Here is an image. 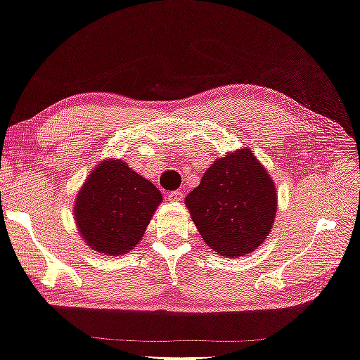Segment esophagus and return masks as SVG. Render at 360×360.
<instances>
[{
	"instance_id": "esophagus-1",
	"label": "esophagus",
	"mask_w": 360,
	"mask_h": 360,
	"mask_svg": "<svg viewBox=\"0 0 360 360\" xmlns=\"http://www.w3.org/2000/svg\"><path fill=\"white\" fill-rule=\"evenodd\" d=\"M184 195H186L184 191H173V192H169L168 198H169V200H173V202H178V200H182V197H184Z\"/></svg>"
}]
</instances>
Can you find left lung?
Here are the masks:
<instances>
[{
    "label": "left lung",
    "instance_id": "1",
    "mask_svg": "<svg viewBox=\"0 0 360 360\" xmlns=\"http://www.w3.org/2000/svg\"><path fill=\"white\" fill-rule=\"evenodd\" d=\"M186 205L214 252L239 257L254 252L271 231L276 191L250 148H243L217 160L186 197Z\"/></svg>",
    "mask_w": 360,
    "mask_h": 360
}]
</instances>
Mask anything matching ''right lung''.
I'll return each instance as SVG.
<instances>
[{
  "mask_svg": "<svg viewBox=\"0 0 360 360\" xmlns=\"http://www.w3.org/2000/svg\"><path fill=\"white\" fill-rule=\"evenodd\" d=\"M162 202V194L121 160L95 168L76 202L80 236L96 252L121 255L136 248Z\"/></svg>",
  "mask_w": 360,
  "mask_h": 360,
  "instance_id": "1",
  "label": "right lung"
}]
</instances>
